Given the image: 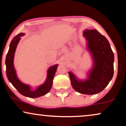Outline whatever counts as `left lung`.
<instances>
[{
  "label": "left lung",
  "mask_w": 126,
  "mask_h": 126,
  "mask_svg": "<svg viewBox=\"0 0 126 126\" xmlns=\"http://www.w3.org/2000/svg\"><path fill=\"white\" fill-rule=\"evenodd\" d=\"M84 36L94 60V68L85 81L77 80L71 72L68 73L75 91L82 94H94L102 91L112 79L114 55L107 39L97 30H86Z\"/></svg>",
  "instance_id": "left-lung-1"
}]
</instances>
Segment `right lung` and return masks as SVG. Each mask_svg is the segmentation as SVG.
Wrapping results in <instances>:
<instances>
[{
    "label": "right lung",
    "mask_w": 126,
    "mask_h": 126,
    "mask_svg": "<svg viewBox=\"0 0 126 126\" xmlns=\"http://www.w3.org/2000/svg\"><path fill=\"white\" fill-rule=\"evenodd\" d=\"M24 35L23 33H20L13 39L10 45V48L6 58V75L8 80L13 84L16 90L22 95L30 98H36L44 96L50 90L53 85V80L57 69L58 65L50 67L47 70V76L46 80L43 85L39 86L35 91L31 90L29 85L22 83L17 78L14 66V57L17 45L20 39V37Z\"/></svg>",
    "instance_id": "add662e5"
}]
</instances>
